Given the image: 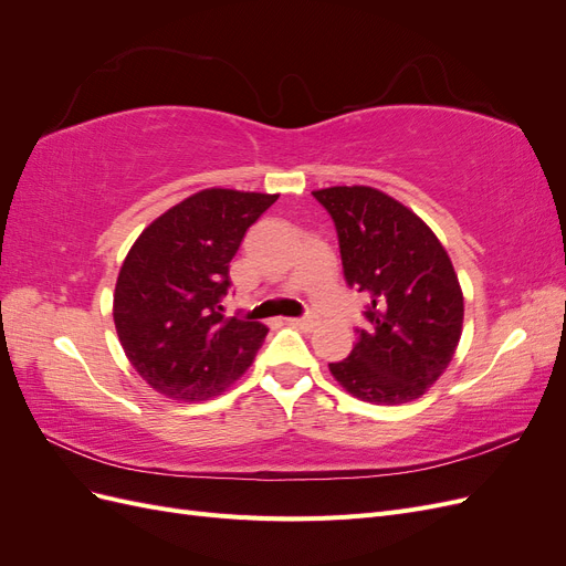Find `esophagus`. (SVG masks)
<instances>
[{
    "mask_svg": "<svg viewBox=\"0 0 566 566\" xmlns=\"http://www.w3.org/2000/svg\"><path fill=\"white\" fill-rule=\"evenodd\" d=\"M290 323L297 325V328H302V331H314L316 325H318V321H316L314 316H306V318H290Z\"/></svg>",
    "mask_w": 566,
    "mask_h": 566,
    "instance_id": "obj_1",
    "label": "esophagus"
}]
</instances>
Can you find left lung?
<instances>
[{
	"instance_id": "obj_1",
	"label": "left lung",
	"mask_w": 566,
	"mask_h": 566,
	"mask_svg": "<svg viewBox=\"0 0 566 566\" xmlns=\"http://www.w3.org/2000/svg\"><path fill=\"white\" fill-rule=\"evenodd\" d=\"M335 221L347 285L368 297V331L345 361L328 364L352 397L399 406L449 368L462 333V290L434 231L370 186L314 191Z\"/></svg>"
}]
</instances>
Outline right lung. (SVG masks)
<instances>
[{"label":"right lung","mask_w":566,"mask_h":566,"mask_svg":"<svg viewBox=\"0 0 566 566\" xmlns=\"http://www.w3.org/2000/svg\"><path fill=\"white\" fill-rule=\"evenodd\" d=\"M279 193L205 188L148 224L127 252L113 321L129 364L160 394L202 401L252 366L264 323L227 318L221 297L245 231Z\"/></svg>","instance_id":"right-lung-1"}]
</instances>
